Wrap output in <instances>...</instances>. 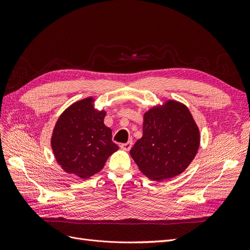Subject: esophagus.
I'll list each match as a JSON object with an SVG mask.
<instances>
[{
  "label": "esophagus",
  "instance_id": "1",
  "mask_svg": "<svg viewBox=\"0 0 250 250\" xmlns=\"http://www.w3.org/2000/svg\"><path fill=\"white\" fill-rule=\"evenodd\" d=\"M131 147H132V142H131V141H128L127 143L121 144V145H120V148L125 150V151H129Z\"/></svg>",
  "mask_w": 250,
  "mask_h": 250
}]
</instances>
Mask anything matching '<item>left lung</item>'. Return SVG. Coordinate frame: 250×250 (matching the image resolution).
Segmentation results:
<instances>
[{
	"mask_svg": "<svg viewBox=\"0 0 250 250\" xmlns=\"http://www.w3.org/2000/svg\"><path fill=\"white\" fill-rule=\"evenodd\" d=\"M200 131L184 103L166 100L144 113L143 137L130 150L140 171L162 181L183 173L197 154Z\"/></svg>",
	"mask_w": 250,
	"mask_h": 250,
	"instance_id": "8db88e82",
	"label": "left lung"
}]
</instances>
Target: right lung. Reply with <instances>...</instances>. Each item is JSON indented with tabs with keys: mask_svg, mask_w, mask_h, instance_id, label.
Returning <instances> with one entry per match:
<instances>
[{
	"mask_svg": "<svg viewBox=\"0 0 250 250\" xmlns=\"http://www.w3.org/2000/svg\"><path fill=\"white\" fill-rule=\"evenodd\" d=\"M95 98L70 105L59 116L51 137L55 160L64 172L86 179L100 172L119 149L111 129L104 124L106 111L95 108Z\"/></svg>",
	"mask_w": 250,
	"mask_h": 250,
	"instance_id": "obj_1",
	"label": "right lung"
}]
</instances>
